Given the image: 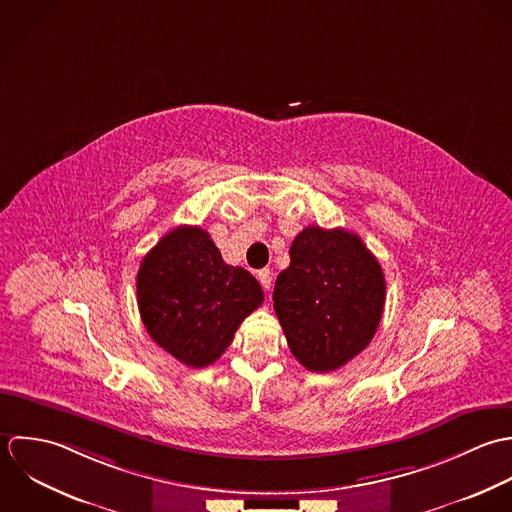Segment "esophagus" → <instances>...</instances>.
I'll use <instances>...</instances> for the list:
<instances>
[{
    "instance_id": "esophagus-1",
    "label": "esophagus",
    "mask_w": 512,
    "mask_h": 512,
    "mask_svg": "<svg viewBox=\"0 0 512 512\" xmlns=\"http://www.w3.org/2000/svg\"><path fill=\"white\" fill-rule=\"evenodd\" d=\"M257 279H259V283L263 285V289H265V291H269V289H271L273 275H271V271H269V269H261V271L257 273Z\"/></svg>"
}]
</instances>
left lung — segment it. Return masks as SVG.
<instances>
[{
    "instance_id": "left-lung-1",
    "label": "left lung",
    "mask_w": 512,
    "mask_h": 512,
    "mask_svg": "<svg viewBox=\"0 0 512 512\" xmlns=\"http://www.w3.org/2000/svg\"><path fill=\"white\" fill-rule=\"evenodd\" d=\"M273 301L293 356L310 372H332L374 338L386 279L356 233L308 225L291 245Z\"/></svg>"
}]
</instances>
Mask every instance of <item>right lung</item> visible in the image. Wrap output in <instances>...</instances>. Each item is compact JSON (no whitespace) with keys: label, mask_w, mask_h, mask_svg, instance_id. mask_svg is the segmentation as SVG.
<instances>
[{"label":"right lung","mask_w":512,"mask_h":512,"mask_svg":"<svg viewBox=\"0 0 512 512\" xmlns=\"http://www.w3.org/2000/svg\"><path fill=\"white\" fill-rule=\"evenodd\" d=\"M136 299L152 340L192 368L213 364L263 303L259 281L227 265L202 227L180 225L142 259Z\"/></svg>","instance_id":"obj_1"}]
</instances>
